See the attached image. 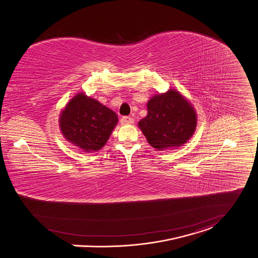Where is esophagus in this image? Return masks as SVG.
Here are the masks:
<instances>
[{"label":"esophagus","mask_w":258,"mask_h":258,"mask_svg":"<svg viewBox=\"0 0 258 258\" xmlns=\"http://www.w3.org/2000/svg\"><path fill=\"white\" fill-rule=\"evenodd\" d=\"M120 123L122 125H128V124H133L134 123V119L130 116H123L120 119Z\"/></svg>","instance_id":"esophagus-1"}]
</instances>
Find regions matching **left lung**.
I'll list each match as a JSON object with an SVG mask.
<instances>
[{
  "label": "left lung",
  "mask_w": 258,
  "mask_h": 258,
  "mask_svg": "<svg viewBox=\"0 0 258 258\" xmlns=\"http://www.w3.org/2000/svg\"><path fill=\"white\" fill-rule=\"evenodd\" d=\"M147 107L148 115L138 124L152 147L158 150L179 147L193 135L197 124L195 110L177 91L156 94Z\"/></svg>",
  "instance_id": "1"
}]
</instances>
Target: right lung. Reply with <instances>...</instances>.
<instances>
[{"mask_svg": "<svg viewBox=\"0 0 258 258\" xmlns=\"http://www.w3.org/2000/svg\"><path fill=\"white\" fill-rule=\"evenodd\" d=\"M116 113L86 94L75 95L59 120L67 140L86 152L100 150L117 124Z\"/></svg>", "mask_w": 258, "mask_h": 258, "instance_id": "right-lung-1", "label": "right lung"}]
</instances>
